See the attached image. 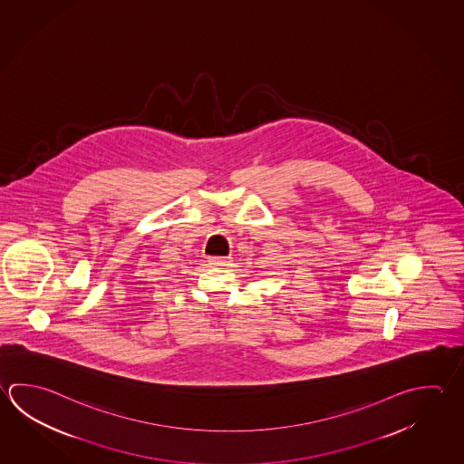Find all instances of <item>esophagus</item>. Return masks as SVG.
<instances>
[{
    "label": "esophagus",
    "instance_id": "34e87169",
    "mask_svg": "<svg viewBox=\"0 0 464 464\" xmlns=\"http://www.w3.org/2000/svg\"><path fill=\"white\" fill-rule=\"evenodd\" d=\"M230 263H232L230 256H212V258H209V265L216 266V268H219V266H228Z\"/></svg>",
    "mask_w": 464,
    "mask_h": 464
}]
</instances>
